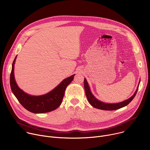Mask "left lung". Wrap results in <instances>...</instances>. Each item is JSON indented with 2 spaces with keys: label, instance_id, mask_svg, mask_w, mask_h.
I'll return each mask as SVG.
<instances>
[{
  "label": "left lung",
  "instance_id": "left-lung-1",
  "mask_svg": "<svg viewBox=\"0 0 150 150\" xmlns=\"http://www.w3.org/2000/svg\"><path fill=\"white\" fill-rule=\"evenodd\" d=\"M139 83H140V81L139 82L137 88L135 93L130 98H129L126 100H124L122 102H119V103H104V102H103V101L98 100L93 95V94L92 93V92L90 90L89 84H88L86 78H84V81H83L85 94H86L87 100H88V102L90 103V104L93 107H94V108L98 109L103 110H115L122 108H123V107L127 105L129 103H131V101L135 97V96L137 93L138 88L139 87Z\"/></svg>",
  "mask_w": 150,
  "mask_h": 150
}]
</instances>
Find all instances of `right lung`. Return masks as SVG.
Instances as JSON below:
<instances>
[{"label": "right lung", "mask_w": 150, "mask_h": 150, "mask_svg": "<svg viewBox=\"0 0 150 150\" xmlns=\"http://www.w3.org/2000/svg\"><path fill=\"white\" fill-rule=\"evenodd\" d=\"M17 56L15 57L10 75L11 90L17 100L24 108L34 113H45L58 108L62 102L65 91L68 85L73 81L75 74L64 79L50 92L41 96H32L21 90L15 81L14 66Z\"/></svg>", "instance_id": "obj_1"}]
</instances>
